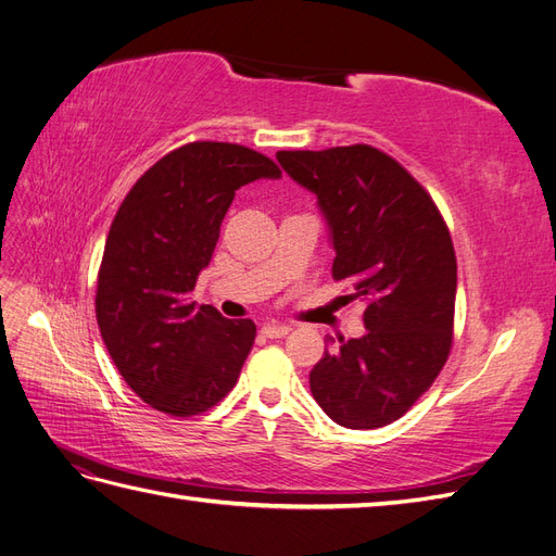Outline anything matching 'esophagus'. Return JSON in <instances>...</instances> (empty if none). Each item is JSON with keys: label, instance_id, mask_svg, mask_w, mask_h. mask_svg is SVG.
<instances>
[{"label": "esophagus", "instance_id": "34e87169", "mask_svg": "<svg viewBox=\"0 0 556 556\" xmlns=\"http://www.w3.org/2000/svg\"><path fill=\"white\" fill-rule=\"evenodd\" d=\"M290 325H264L262 327V333L266 336V339H282V336L290 333Z\"/></svg>", "mask_w": 556, "mask_h": 556}]
</instances>
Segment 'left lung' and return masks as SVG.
<instances>
[{"mask_svg": "<svg viewBox=\"0 0 556 556\" xmlns=\"http://www.w3.org/2000/svg\"><path fill=\"white\" fill-rule=\"evenodd\" d=\"M280 166L317 197L336 252L331 274L366 304V333L333 345L311 392L336 425H392L441 374L452 348L457 260L433 199L371 146L280 150Z\"/></svg>", "mask_w": 556, "mask_h": 556, "instance_id": "8db88e82", "label": "left lung"}]
</instances>
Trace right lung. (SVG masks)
Wrapping results in <instances>:
<instances>
[{"label": "right lung", "instance_id": "add662e5", "mask_svg": "<svg viewBox=\"0 0 556 556\" xmlns=\"http://www.w3.org/2000/svg\"><path fill=\"white\" fill-rule=\"evenodd\" d=\"M280 178L245 146L194 141L134 182L117 208L97 278V325L117 371L148 406L174 417L213 408L255 343L252 319L190 299L233 194Z\"/></svg>", "mask_w": 556, "mask_h": 556}]
</instances>
